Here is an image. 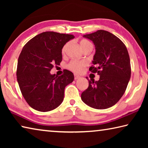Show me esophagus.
Returning a JSON list of instances; mask_svg holds the SVG:
<instances>
[{
  "instance_id": "esophagus-1",
  "label": "esophagus",
  "mask_w": 148,
  "mask_h": 148,
  "mask_svg": "<svg viewBox=\"0 0 148 148\" xmlns=\"http://www.w3.org/2000/svg\"><path fill=\"white\" fill-rule=\"evenodd\" d=\"M79 78H80V76H79V75L75 74H74V79H79Z\"/></svg>"
}]
</instances>
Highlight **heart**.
Here are the masks:
<instances>
[{
    "label": "heart",
    "mask_w": 148,
    "mask_h": 148,
    "mask_svg": "<svg viewBox=\"0 0 148 148\" xmlns=\"http://www.w3.org/2000/svg\"><path fill=\"white\" fill-rule=\"evenodd\" d=\"M69 45V42L66 43L64 45L62 49V54H64L66 53V49L68 48V46ZM79 45L81 46L82 49L84 50L89 46H91V43L88 40H87L86 39H82L79 42ZM87 62L86 61H79V60H72V61H70L68 64L66 65V67L69 70L73 71L74 72H76V73H80V72H83L85 68L87 66Z\"/></svg>",
    "instance_id": "obj_1"
}]
</instances>
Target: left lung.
I'll return each instance as SVG.
<instances>
[{"mask_svg":"<svg viewBox=\"0 0 148 148\" xmlns=\"http://www.w3.org/2000/svg\"><path fill=\"white\" fill-rule=\"evenodd\" d=\"M93 42L96 52L89 71L100 75L99 81L89 79L82 92L84 103L95 109H106L116 104L123 95L131 74L128 51L121 40L104 30L86 34Z\"/></svg>","mask_w":148,"mask_h":148,"instance_id":"left-lung-1","label":"left lung"}]
</instances>
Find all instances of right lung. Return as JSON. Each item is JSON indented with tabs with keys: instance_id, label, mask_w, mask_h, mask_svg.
<instances>
[{
	"instance_id": "1",
	"label": "right lung",
	"mask_w": 148,
	"mask_h": 148,
	"mask_svg": "<svg viewBox=\"0 0 148 148\" xmlns=\"http://www.w3.org/2000/svg\"><path fill=\"white\" fill-rule=\"evenodd\" d=\"M74 35L44 32L25 45L17 66V79L24 99L32 108L48 112L64 99V89L74 80L72 72L64 70L57 76L50 74L54 65L62 61V48Z\"/></svg>"
}]
</instances>
